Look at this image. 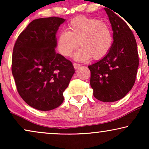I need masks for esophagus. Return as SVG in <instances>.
<instances>
[{
	"instance_id": "1",
	"label": "esophagus",
	"mask_w": 149,
	"mask_h": 149,
	"mask_svg": "<svg viewBox=\"0 0 149 149\" xmlns=\"http://www.w3.org/2000/svg\"><path fill=\"white\" fill-rule=\"evenodd\" d=\"M73 66H74V68H78L81 66V65L79 64H77V63H73Z\"/></svg>"
}]
</instances>
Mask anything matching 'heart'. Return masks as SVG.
I'll return each instance as SVG.
<instances>
[{
  "mask_svg": "<svg viewBox=\"0 0 149 149\" xmlns=\"http://www.w3.org/2000/svg\"><path fill=\"white\" fill-rule=\"evenodd\" d=\"M68 31L59 34V52L68 57L79 46L74 58L78 60H100L108 54L113 45V35L107 24L100 20L78 16L69 22Z\"/></svg>",
  "mask_w": 149,
  "mask_h": 149,
  "instance_id": "b5f03b06",
  "label": "heart"
}]
</instances>
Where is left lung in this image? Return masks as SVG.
Here are the masks:
<instances>
[{"label": "left lung", "mask_w": 149, "mask_h": 149, "mask_svg": "<svg viewBox=\"0 0 149 149\" xmlns=\"http://www.w3.org/2000/svg\"><path fill=\"white\" fill-rule=\"evenodd\" d=\"M104 9L113 31V42L104 58L88 68L93 96L102 102H112L123 98L133 87L139 58L132 30L112 9Z\"/></svg>", "instance_id": "1"}]
</instances>
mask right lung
<instances>
[{
    "instance_id": "obj_1",
    "label": "right lung",
    "mask_w": 149,
    "mask_h": 149,
    "mask_svg": "<svg viewBox=\"0 0 149 149\" xmlns=\"http://www.w3.org/2000/svg\"><path fill=\"white\" fill-rule=\"evenodd\" d=\"M65 21L57 17L39 18L18 36L12 55L11 70L17 90L28 105L40 111L54 109L64 101L74 68L56 54V32Z\"/></svg>"
}]
</instances>
